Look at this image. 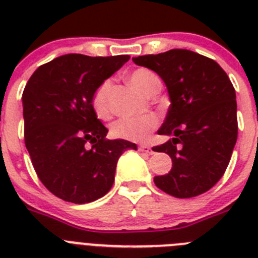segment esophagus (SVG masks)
<instances>
[{
    "instance_id": "1",
    "label": "esophagus",
    "mask_w": 258,
    "mask_h": 258,
    "mask_svg": "<svg viewBox=\"0 0 258 258\" xmlns=\"http://www.w3.org/2000/svg\"><path fill=\"white\" fill-rule=\"evenodd\" d=\"M138 150H140L141 152H146V154H149V155L154 154V150H152L151 147L147 145H141L140 147H138Z\"/></svg>"
}]
</instances>
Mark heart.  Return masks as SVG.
Returning <instances> with one entry per match:
<instances>
[{
    "label": "heart",
    "mask_w": 258,
    "mask_h": 258,
    "mask_svg": "<svg viewBox=\"0 0 258 258\" xmlns=\"http://www.w3.org/2000/svg\"><path fill=\"white\" fill-rule=\"evenodd\" d=\"M131 83L145 95H154L160 90V79L146 68H138L131 75ZM111 89V83L104 81L98 86L92 98V106L95 115L102 120H108L112 116V108L109 104L108 94ZM159 125L157 116L149 115L140 117L120 118L111 126V133L118 140L142 142L147 140V137L155 131Z\"/></svg>",
    "instance_id": "obj_1"
}]
</instances>
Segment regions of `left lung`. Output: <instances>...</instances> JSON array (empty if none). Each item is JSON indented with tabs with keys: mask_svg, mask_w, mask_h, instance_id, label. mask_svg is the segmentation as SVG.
Instances as JSON below:
<instances>
[{
	"mask_svg": "<svg viewBox=\"0 0 258 258\" xmlns=\"http://www.w3.org/2000/svg\"><path fill=\"white\" fill-rule=\"evenodd\" d=\"M164 80L170 106L157 133L170 140L152 147L172 157L168 174L155 184L174 198L211 190L226 170L238 138L235 89L213 59L186 49L133 58Z\"/></svg>",
	"mask_w": 258,
	"mask_h": 258,
	"instance_id": "obj_1",
	"label": "left lung"
}]
</instances>
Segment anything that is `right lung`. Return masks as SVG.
I'll return each instance as SVG.
<instances>
[{
    "mask_svg": "<svg viewBox=\"0 0 258 258\" xmlns=\"http://www.w3.org/2000/svg\"><path fill=\"white\" fill-rule=\"evenodd\" d=\"M129 55L67 54L40 66L23 92L24 143L36 174L64 202L85 204L113 184L118 157L136 143L107 140L92 98Z\"/></svg>",
    "mask_w": 258,
    "mask_h": 258,
    "instance_id": "add662e5",
    "label": "right lung"
}]
</instances>
